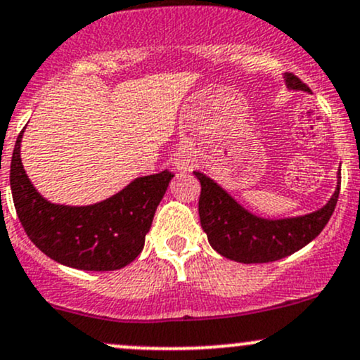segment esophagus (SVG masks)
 I'll return each instance as SVG.
<instances>
[{
    "label": "esophagus",
    "mask_w": 360,
    "mask_h": 360,
    "mask_svg": "<svg viewBox=\"0 0 360 360\" xmlns=\"http://www.w3.org/2000/svg\"><path fill=\"white\" fill-rule=\"evenodd\" d=\"M179 169H181V171H183V169H188V167H184V165H179Z\"/></svg>",
    "instance_id": "1"
}]
</instances>
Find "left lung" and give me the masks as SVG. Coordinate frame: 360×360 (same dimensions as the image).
<instances>
[{
    "label": "left lung",
    "instance_id": "obj_1",
    "mask_svg": "<svg viewBox=\"0 0 360 360\" xmlns=\"http://www.w3.org/2000/svg\"><path fill=\"white\" fill-rule=\"evenodd\" d=\"M285 82L289 89L309 92V86L294 73H285ZM195 176L201 184L198 212L208 243L219 255L239 263L276 262L309 244L325 229L340 195L338 183L321 210L295 219L266 220L244 210L205 174Z\"/></svg>",
    "mask_w": 360,
    "mask_h": 360
}]
</instances>
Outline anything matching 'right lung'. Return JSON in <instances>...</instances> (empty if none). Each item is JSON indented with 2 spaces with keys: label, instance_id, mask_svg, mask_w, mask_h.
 <instances>
[{
  "label": "right lung",
  "instance_id": "obj_1",
  "mask_svg": "<svg viewBox=\"0 0 360 360\" xmlns=\"http://www.w3.org/2000/svg\"><path fill=\"white\" fill-rule=\"evenodd\" d=\"M20 131L10 167L11 195L29 239L44 255L86 271L120 270L145 246V236L174 174L138 177L112 198L90 207L54 205L42 198L23 171Z\"/></svg>",
  "mask_w": 360,
  "mask_h": 360
}]
</instances>
